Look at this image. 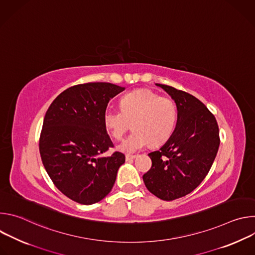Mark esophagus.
<instances>
[{
	"label": "esophagus",
	"instance_id": "esophagus-1",
	"mask_svg": "<svg viewBox=\"0 0 255 255\" xmlns=\"http://www.w3.org/2000/svg\"><path fill=\"white\" fill-rule=\"evenodd\" d=\"M125 158H126V161H131V160H133L134 158H136V155H130V154H127V155L125 156Z\"/></svg>",
	"mask_w": 255,
	"mask_h": 255
}]
</instances>
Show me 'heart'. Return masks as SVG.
<instances>
[{"instance_id":"b5f03b06","label":"heart","mask_w":255,"mask_h":255,"mask_svg":"<svg viewBox=\"0 0 255 255\" xmlns=\"http://www.w3.org/2000/svg\"><path fill=\"white\" fill-rule=\"evenodd\" d=\"M120 106L121 109H106L103 120L106 129L115 139H121L132 123L134 132L117 146L122 152H137L148 142L161 144L175 128L177 109L168 97H159L150 90H137L125 95Z\"/></svg>"}]
</instances>
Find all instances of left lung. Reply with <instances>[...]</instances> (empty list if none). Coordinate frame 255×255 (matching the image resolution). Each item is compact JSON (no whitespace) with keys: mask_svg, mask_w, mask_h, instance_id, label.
<instances>
[{"mask_svg":"<svg viewBox=\"0 0 255 255\" xmlns=\"http://www.w3.org/2000/svg\"><path fill=\"white\" fill-rule=\"evenodd\" d=\"M155 85L174 101L177 120L164 144L148 153L152 166L143 181L157 198L172 201L193 192L208 174L219 149V128L214 115L196 97Z\"/></svg>","mask_w":255,"mask_h":255,"instance_id":"1","label":"left lung"}]
</instances>
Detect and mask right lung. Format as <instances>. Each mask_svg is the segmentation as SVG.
I'll return each mask as SVG.
<instances>
[{"mask_svg":"<svg viewBox=\"0 0 255 255\" xmlns=\"http://www.w3.org/2000/svg\"><path fill=\"white\" fill-rule=\"evenodd\" d=\"M124 90L110 83L70 87L45 114L39 141L42 163L55 187L79 204L103 200L125 162L118 151L104 155L113 143L103 120L109 101Z\"/></svg>","mask_w":255,"mask_h":255,"instance_id":"add662e5","label":"right lung"}]
</instances>
